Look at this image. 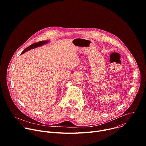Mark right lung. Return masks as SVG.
<instances>
[{"label": "right lung", "mask_w": 146, "mask_h": 146, "mask_svg": "<svg viewBox=\"0 0 146 146\" xmlns=\"http://www.w3.org/2000/svg\"><path fill=\"white\" fill-rule=\"evenodd\" d=\"M47 42H48L47 40H42V41H39V42H38L34 43L31 44L30 46H29V47H27V48H26L22 52L21 54H23V53H25L26 52H27V51H28V50L31 49V48H34L37 47H38V46H42V44H45V43H47Z\"/></svg>", "instance_id": "add662e5"}]
</instances>
